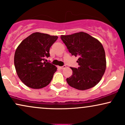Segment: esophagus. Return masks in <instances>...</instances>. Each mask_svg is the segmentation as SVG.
Segmentation results:
<instances>
[{
	"label": "esophagus",
	"instance_id": "1",
	"mask_svg": "<svg viewBox=\"0 0 125 125\" xmlns=\"http://www.w3.org/2000/svg\"><path fill=\"white\" fill-rule=\"evenodd\" d=\"M65 67H66L65 65H63V66H62V67H59V68L61 69V70H63V69L65 68Z\"/></svg>",
	"mask_w": 125,
	"mask_h": 125
}]
</instances>
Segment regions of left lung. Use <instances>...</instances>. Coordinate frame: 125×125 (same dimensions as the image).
<instances>
[{
  "instance_id": "1",
  "label": "left lung",
  "mask_w": 125,
  "mask_h": 125,
  "mask_svg": "<svg viewBox=\"0 0 125 125\" xmlns=\"http://www.w3.org/2000/svg\"><path fill=\"white\" fill-rule=\"evenodd\" d=\"M61 39L72 55L78 56V68H72L68 84L78 90L94 87L101 81L106 69L105 53L102 44L88 33L80 32L61 35Z\"/></svg>"
}]
</instances>
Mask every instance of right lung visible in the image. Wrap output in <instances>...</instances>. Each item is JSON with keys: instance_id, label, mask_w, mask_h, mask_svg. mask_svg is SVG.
<instances>
[{"instance_id": "add662e5", "label": "right lung", "mask_w": 125, "mask_h": 125, "mask_svg": "<svg viewBox=\"0 0 125 125\" xmlns=\"http://www.w3.org/2000/svg\"><path fill=\"white\" fill-rule=\"evenodd\" d=\"M57 36L35 32L23 40L15 50L14 65L21 81L32 89H41L50 83L57 67L46 62L51 46Z\"/></svg>"}]
</instances>
